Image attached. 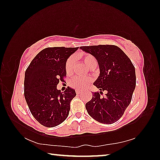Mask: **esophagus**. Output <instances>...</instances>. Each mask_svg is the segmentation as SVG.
Here are the masks:
<instances>
[{
    "mask_svg": "<svg viewBox=\"0 0 160 160\" xmlns=\"http://www.w3.org/2000/svg\"><path fill=\"white\" fill-rule=\"evenodd\" d=\"M82 91H80V90H76V93L77 94H82Z\"/></svg>",
    "mask_w": 160,
    "mask_h": 160,
    "instance_id": "obj_1",
    "label": "esophagus"
}]
</instances>
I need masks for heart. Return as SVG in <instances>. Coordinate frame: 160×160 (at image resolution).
Segmentation results:
<instances>
[{
	"instance_id": "1",
	"label": "heart",
	"mask_w": 160,
	"mask_h": 160,
	"mask_svg": "<svg viewBox=\"0 0 160 160\" xmlns=\"http://www.w3.org/2000/svg\"><path fill=\"white\" fill-rule=\"evenodd\" d=\"M82 59L84 63L88 68H90L93 65H97V60L95 57L90 53H85L82 56ZM75 58L72 56H70L67 59L65 64V70L68 75H71L73 72L75 66ZM92 82V79L90 78H82V77H75L70 80L69 85L71 88L75 89L76 90H83L90 85Z\"/></svg>"
}]
</instances>
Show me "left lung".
Here are the masks:
<instances>
[{
	"instance_id": "obj_1",
	"label": "left lung",
	"mask_w": 160,
	"mask_h": 160,
	"mask_svg": "<svg viewBox=\"0 0 160 160\" xmlns=\"http://www.w3.org/2000/svg\"><path fill=\"white\" fill-rule=\"evenodd\" d=\"M80 48L96 58L100 70L99 76L94 82L100 92H92V98L86 103L88 113L99 123H115L122 117L131 102L136 85L133 64L117 46H88ZM104 91L108 92L102 97Z\"/></svg>"
}]
</instances>
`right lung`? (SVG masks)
I'll list each match as a JSON object with an SVG mask.
<instances>
[{"mask_svg": "<svg viewBox=\"0 0 160 160\" xmlns=\"http://www.w3.org/2000/svg\"><path fill=\"white\" fill-rule=\"evenodd\" d=\"M76 48L48 47L35 56L27 68L24 94L30 112L40 124L48 128L59 125L69 114L70 104L76 96L68 87L57 90L60 81L66 77L65 64Z\"/></svg>", "mask_w": 160, "mask_h": 160, "instance_id": "add662e5", "label": "right lung"}]
</instances>
